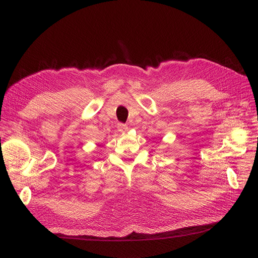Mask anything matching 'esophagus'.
<instances>
[{
    "label": "esophagus",
    "mask_w": 258,
    "mask_h": 258,
    "mask_svg": "<svg viewBox=\"0 0 258 258\" xmlns=\"http://www.w3.org/2000/svg\"><path fill=\"white\" fill-rule=\"evenodd\" d=\"M117 130H118V132H121V133H125V132H127L128 126L126 124L120 123V124H117Z\"/></svg>",
    "instance_id": "1"
}]
</instances>
